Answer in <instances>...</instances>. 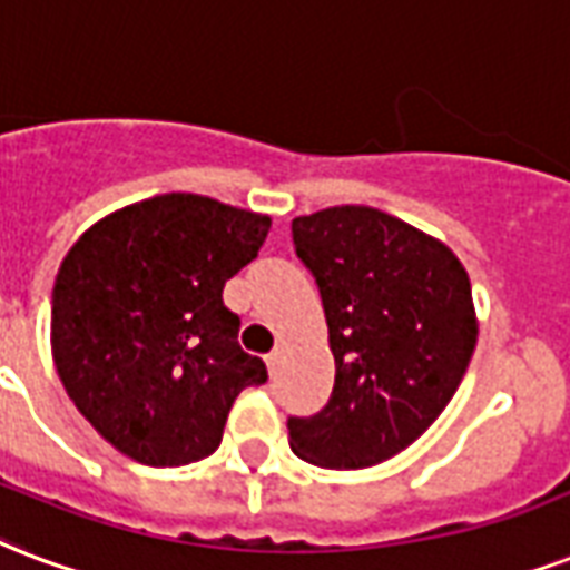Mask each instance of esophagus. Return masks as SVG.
Wrapping results in <instances>:
<instances>
[{
  "mask_svg": "<svg viewBox=\"0 0 570 570\" xmlns=\"http://www.w3.org/2000/svg\"><path fill=\"white\" fill-rule=\"evenodd\" d=\"M284 353H286V346H284V343H277L275 350H272V353L266 355V364H268V371L275 373L277 367H281V362H284Z\"/></svg>",
  "mask_w": 570,
  "mask_h": 570,
  "instance_id": "34e87169",
  "label": "esophagus"
}]
</instances>
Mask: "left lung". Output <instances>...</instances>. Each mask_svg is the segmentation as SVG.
Here are the masks:
<instances>
[{"label":"left lung","instance_id":"left-lung-1","mask_svg":"<svg viewBox=\"0 0 570 570\" xmlns=\"http://www.w3.org/2000/svg\"><path fill=\"white\" fill-rule=\"evenodd\" d=\"M293 245L323 298L334 389L289 445L325 469L401 454L440 419L475 353L469 275L440 238L371 206L293 220Z\"/></svg>","mask_w":570,"mask_h":570}]
</instances>
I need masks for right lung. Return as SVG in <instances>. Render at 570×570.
Masks as SVG:
<instances>
[{
	"label": "right lung",
	"mask_w": 570,
	"mask_h": 570,
	"mask_svg": "<svg viewBox=\"0 0 570 570\" xmlns=\"http://www.w3.org/2000/svg\"><path fill=\"white\" fill-rule=\"evenodd\" d=\"M268 227V215L212 197L160 194L73 242L53 284V362L112 449L146 466L208 458L238 394L268 380L224 304Z\"/></svg>",
	"instance_id": "right-lung-1"
}]
</instances>
